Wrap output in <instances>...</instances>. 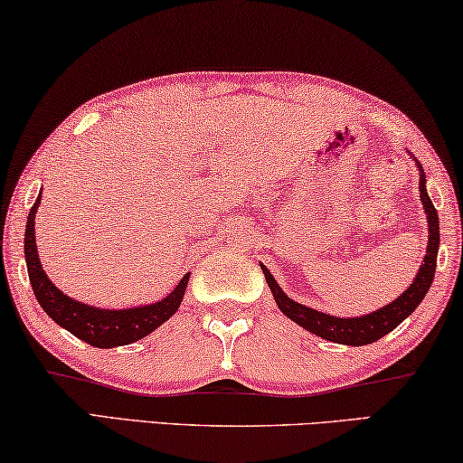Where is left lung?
<instances>
[{
  "instance_id": "left-lung-1",
  "label": "left lung",
  "mask_w": 463,
  "mask_h": 463,
  "mask_svg": "<svg viewBox=\"0 0 463 463\" xmlns=\"http://www.w3.org/2000/svg\"><path fill=\"white\" fill-rule=\"evenodd\" d=\"M420 170H422V165H420ZM424 181V172H420V199H422L426 216H429V250H426L424 264L420 268L416 280L411 282L408 291L399 295V298L389 303V306L376 309V312H372L368 316H360V318H335V316L316 312L312 307H306L298 301L288 299L287 295L282 293L279 282H276L272 279V274L268 272V268L261 266V270H264V276L268 280V287H270L276 306L280 307V312L285 314L287 318L298 322L299 326L309 330V333L341 345L374 343L386 333H391L392 328H397L410 314H413V309L420 306V301L424 299V295L429 293V288L432 285L439 253V216L430 202L429 193H426Z\"/></svg>"
}]
</instances>
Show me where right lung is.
I'll return each mask as SVG.
<instances>
[{
	"instance_id": "obj_1",
	"label": "right lung",
	"mask_w": 463,
	"mask_h": 463,
	"mask_svg": "<svg viewBox=\"0 0 463 463\" xmlns=\"http://www.w3.org/2000/svg\"><path fill=\"white\" fill-rule=\"evenodd\" d=\"M39 202L41 195L29 212V220H26L24 258L34 298H37L39 306L45 309L52 320L64 326L68 333L79 336L80 341L93 345V347L109 349L143 339L145 335L154 333L162 322L168 320L176 312L183 301L184 288H187L189 274L183 276L181 282L175 287V291L165 299L133 309L91 307L87 303L71 299L58 287H53L43 272L37 253V243H34V212L39 208Z\"/></svg>"
}]
</instances>
